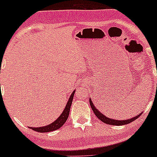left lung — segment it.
<instances>
[{"instance_id": "left-lung-1", "label": "left lung", "mask_w": 157, "mask_h": 157, "mask_svg": "<svg viewBox=\"0 0 157 157\" xmlns=\"http://www.w3.org/2000/svg\"><path fill=\"white\" fill-rule=\"evenodd\" d=\"M90 106H91V108H92V109H93V112H94V114L96 115V116L97 117L99 120H101L102 122L105 123V124H112V125H124V124H129V123L132 122V121H134V120L137 119V118H138V117H140V115L142 114V112H141L140 114L137 115V116L134 117V118H130V119L121 120V121H120V120H115V119H112V118H108V117L105 116V115H104L102 113H101V112H99V111L94 106V105H93L91 99H90Z\"/></svg>"}]
</instances>
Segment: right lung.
<instances>
[{"instance_id": "1", "label": "right lung", "mask_w": 157, "mask_h": 157, "mask_svg": "<svg viewBox=\"0 0 157 157\" xmlns=\"http://www.w3.org/2000/svg\"><path fill=\"white\" fill-rule=\"evenodd\" d=\"M74 92H73L71 93V96H70L68 101H67V103L66 105L65 108H64V111L61 113V115L55 120L54 122H52V124H48V125H45L44 127H39V128H31L29 127L31 129H33V131H36L37 132H50V131H55V130L59 129L61 126H63V124L66 122L67 121V118H68V115L70 113V109H71V105L72 104V101H73V98H74Z\"/></svg>"}]
</instances>
